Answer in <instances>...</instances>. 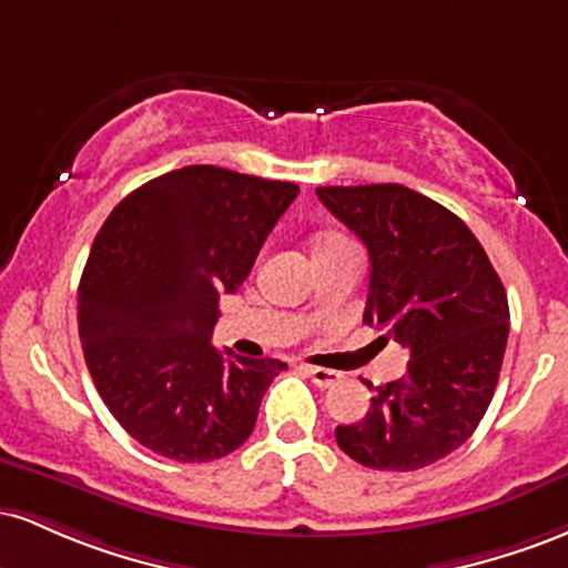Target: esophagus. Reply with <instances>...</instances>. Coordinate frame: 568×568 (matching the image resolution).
Returning a JSON list of instances; mask_svg holds the SVG:
<instances>
[{"label": "esophagus", "instance_id": "obj_1", "mask_svg": "<svg viewBox=\"0 0 568 568\" xmlns=\"http://www.w3.org/2000/svg\"><path fill=\"white\" fill-rule=\"evenodd\" d=\"M306 374H310V379L317 384V387L328 389V387H336L338 382H342V374L338 371H331V368H317V366H304Z\"/></svg>", "mask_w": 568, "mask_h": 568}]
</instances>
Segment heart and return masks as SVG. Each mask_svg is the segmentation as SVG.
<instances>
[{"label":"heart","mask_w":568,"mask_h":568,"mask_svg":"<svg viewBox=\"0 0 568 568\" xmlns=\"http://www.w3.org/2000/svg\"><path fill=\"white\" fill-rule=\"evenodd\" d=\"M338 240H342V237H325V240H321V243H317V245H331V243H338Z\"/></svg>","instance_id":"heart-1"}]
</instances>
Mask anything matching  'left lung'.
<instances>
[{
	"label": "left lung",
	"instance_id": "1",
	"mask_svg": "<svg viewBox=\"0 0 568 568\" xmlns=\"http://www.w3.org/2000/svg\"><path fill=\"white\" fill-rule=\"evenodd\" d=\"M317 197L368 247L363 323L410 355L336 443L371 470H422L470 438L491 403L510 331L505 285L465 221L414 189L317 186Z\"/></svg>",
	"mask_w": 568,
	"mask_h": 568
}]
</instances>
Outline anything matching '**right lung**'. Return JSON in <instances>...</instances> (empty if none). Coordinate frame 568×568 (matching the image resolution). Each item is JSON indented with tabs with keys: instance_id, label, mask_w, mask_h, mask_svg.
Instances as JSON below:
<instances>
[{
	"instance_id": "1",
	"label": "right lung",
	"mask_w": 568,
	"mask_h": 568,
	"mask_svg": "<svg viewBox=\"0 0 568 568\" xmlns=\"http://www.w3.org/2000/svg\"><path fill=\"white\" fill-rule=\"evenodd\" d=\"M291 181L186 165L109 213L80 280V338L98 395L130 438L175 462L232 454L285 363L211 344L219 298L251 275Z\"/></svg>"
}]
</instances>
